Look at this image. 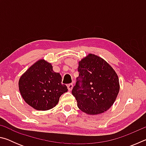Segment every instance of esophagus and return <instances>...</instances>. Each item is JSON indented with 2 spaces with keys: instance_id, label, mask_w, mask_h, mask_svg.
<instances>
[{
  "instance_id": "1",
  "label": "esophagus",
  "mask_w": 146,
  "mask_h": 146,
  "mask_svg": "<svg viewBox=\"0 0 146 146\" xmlns=\"http://www.w3.org/2000/svg\"><path fill=\"white\" fill-rule=\"evenodd\" d=\"M73 88V84L71 83V84H70L68 85V89L69 91H71L72 90V89Z\"/></svg>"
}]
</instances>
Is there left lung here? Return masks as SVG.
I'll use <instances>...</instances> for the list:
<instances>
[{
    "label": "left lung",
    "instance_id": "8db88e82",
    "mask_svg": "<svg viewBox=\"0 0 146 146\" xmlns=\"http://www.w3.org/2000/svg\"><path fill=\"white\" fill-rule=\"evenodd\" d=\"M78 71L79 75L72 90L78 108L92 115L108 110L120 90L115 71L103 58L90 53L78 62Z\"/></svg>",
    "mask_w": 146,
    "mask_h": 146
}]
</instances>
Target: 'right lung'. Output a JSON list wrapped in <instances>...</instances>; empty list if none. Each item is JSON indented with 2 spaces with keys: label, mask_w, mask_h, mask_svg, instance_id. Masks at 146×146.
<instances>
[{
  "label": "right lung",
  "mask_w": 146,
  "mask_h": 146,
  "mask_svg": "<svg viewBox=\"0 0 146 146\" xmlns=\"http://www.w3.org/2000/svg\"><path fill=\"white\" fill-rule=\"evenodd\" d=\"M62 76L44 59L33 64L21 76L20 93L24 101L35 110L46 111L56 106L60 96L68 91L62 84Z\"/></svg>",
  "instance_id": "1"
}]
</instances>
